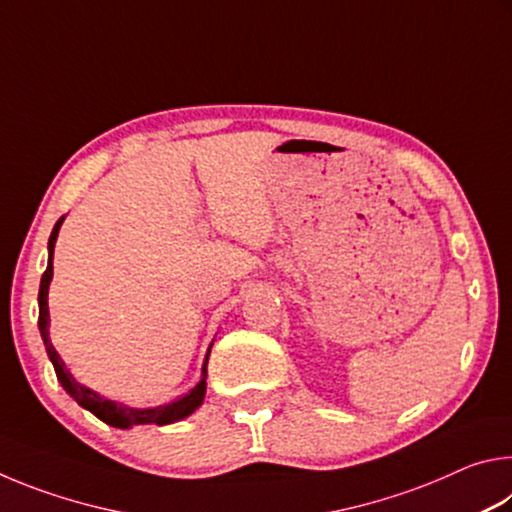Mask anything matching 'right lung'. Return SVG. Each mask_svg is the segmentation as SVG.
I'll use <instances>...</instances> for the list:
<instances>
[{
    "label": "right lung",
    "instance_id": "1",
    "mask_svg": "<svg viewBox=\"0 0 512 512\" xmlns=\"http://www.w3.org/2000/svg\"><path fill=\"white\" fill-rule=\"evenodd\" d=\"M63 221H65V216H60V219L54 225V230H51L49 246H47V250H49L47 271L42 273L40 291H38V307H40L38 327H40L42 341H45L49 361L54 363V370H56V377L60 381V386H63L65 393L69 397H74V400L79 402V406H83L85 411H90L92 415H97L99 420H103L106 424H110V427H117V429H133V427H137V424H158V427H164V424H173L178 420H185L187 415H192L205 400L207 359H210L212 343H210V348H207V354H205V361H203V368H201V381H198L192 391L180 395L178 400H173L169 404L146 406V409H135V406H126L121 402L108 400V397L99 395L97 391H92V388L79 384V381L74 379L72 372H69L67 363L60 359V354L56 352L54 343H51V336H49V302H47V298H49L51 277H54V246H56L58 230H60V225H63Z\"/></svg>",
    "mask_w": 512,
    "mask_h": 512
}]
</instances>
